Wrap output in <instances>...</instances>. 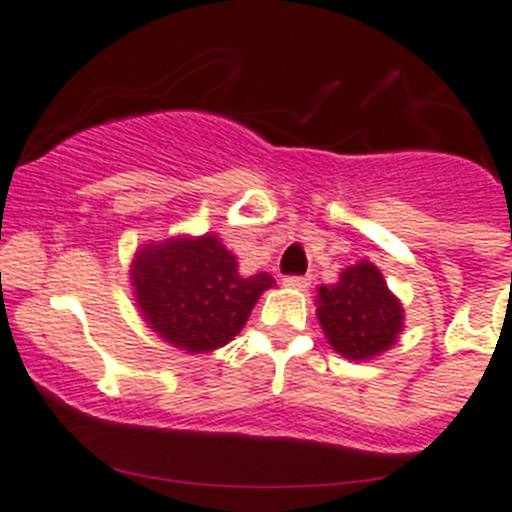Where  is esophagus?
Instances as JSON below:
<instances>
[{"mask_svg":"<svg viewBox=\"0 0 512 512\" xmlns=\"http://www.w3.org/2000/svg\"><path fill=\"white\" fill-rule=\"evenodd\" d=\"M285 285L295 290H305L310 285V278L308 275H288V278H285Z\"/></svg>","mask_w":512,"mask_h":512,"instance_id":"1","label":"esophagus"}]
</instances>
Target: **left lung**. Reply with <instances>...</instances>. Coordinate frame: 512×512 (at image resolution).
I'll list each match as a JSON object with an SVG mask.
<instances>
[{"label": "left lung", "mask_w": 512, "mask_h": 512, "mask_svg": "<svg viewBox=\"0 0 512 512\" xmlns=\"http://www.w3.org/2000/svg\"><path fill=\"white\" fill-rule=\"evenodd\" d=\"M318 321L341 356L364 361L394 346L404 310L389 293L379 267L361 260L341 275V283L321 288Z\"/></svg>", "instance_id": "8db88e82"}]
</instances>
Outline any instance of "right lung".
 Masks as SVG:
<instances>
[{
	"label": "right lung",
	"mask_w": 512,
	"mask_h": 512,
	"mask_svg": "<svg viewBox=\"0 0 512 512\" xmlns=\"http://www.w3.org/2000/svg\"><path fill=\"white\" fill-rule=\"evenodd\" d=\"M131 280L148 326L189 353L232 341L262 290L275 283L267 272L242 278L232 252L209 234L146 245L133 260Z\"/></svg>",
	"instance_id": "obj_1"
}]
</instances>
